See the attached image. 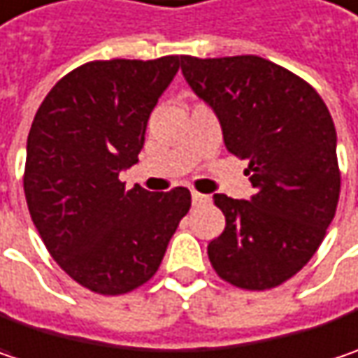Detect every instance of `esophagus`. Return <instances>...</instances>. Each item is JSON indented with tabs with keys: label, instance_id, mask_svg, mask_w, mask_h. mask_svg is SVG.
Returning <instances> with one entry per match:
<instances>
[{
	"label": "esophagus",
	"instance_id": "obj_1",
	"mask_svg": "<svg viewBox=\"0 0 358 358\" xmlns=\"http://www.w3.org/2000/svg\"><path fill=\"white\" fill-rule=\"evenodd\" d=\"M208 202H210V196L200 194V192H192V206H204Z\"/></svg>",
	"mask_w": 358,
	"mask_h": 358
}]
</instances>
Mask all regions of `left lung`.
<instances>
[{"label":"left lung","mask_w":358,"mask_h":358,"mask_svg":"<svg viewBox=\"0 0 358 358\" xmlns=\"http://www.w3.org/2000/svg\"><path fill=\"white\" fill-rule=\"evenodd\" d=\"M190 89L219 117L224 145L247 159L255 194H215L227 227L208 243L224 282L243 289L284 284L312 259L334 219L341 172L336 129L320 95L259 56H182Z\"/></svg>","instance_id":"left-lung-1"}]
</instances>
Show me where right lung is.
Here are the masks:
<instances>
[{
  "label": "right lung",
  "mask_w": 358,
  "mask_h": 358,
  "mask_svg": "<svg viewBox=\"0 0 358 358\" xmlns=\"http://www.w3.org/2000/svg\"><path fill=\"white\" fill-rule=\"evenodd\" d=\"M182 56L95 60L42 101L26 145L24 192L32 221L74 282L103 296L145 284L190 208L188 188L125 190L145 127Z\"/></svg>",
  "instance_id": "obj_1"
}]
</instances>
